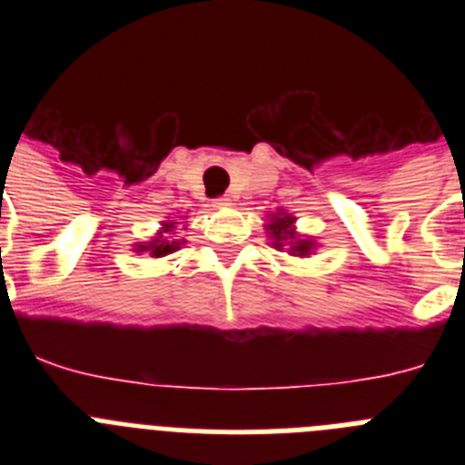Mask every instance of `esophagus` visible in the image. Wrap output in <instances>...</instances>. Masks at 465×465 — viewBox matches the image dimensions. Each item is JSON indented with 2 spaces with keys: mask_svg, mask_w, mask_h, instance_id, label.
<instances>
[{
  "mask_svg": "<svg viewBox=\"0 0 465 465\" xmlns=\"http://www.w3.org/2000/svg\"><path fill=\"white\" fill-rule=\"evenodd\" d=\"M230 204H232L230 197H216V200H213V207H230Z\"/></svg>",
  "mask_w": 465,
  "mask_h": 465,
  "instance_id": "1",
  "label": "esophagus"
}]
</instances>
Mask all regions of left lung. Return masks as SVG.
<instances>
[{
  "mask_svg": "<svg viewBox=\"0 0 465 465\" xmlns=\"http://www.w3.org/2000/svg\"><path fill=\"white\" fill-rule=\"evenodd\" d=\"M293 216H289L283 209H279L277 213L270 216V223L265 225V230H268L270 240H272V246L279 249V252H282V249H289V253H293V256H310L312 249L316 246V242L300 240L298 232L293 230Z\"/></svg>",
  "mask_w": 465,
  "mask_h": 465,
  "instance_id": "1",
  "label": "left lung"
}]
</instances>
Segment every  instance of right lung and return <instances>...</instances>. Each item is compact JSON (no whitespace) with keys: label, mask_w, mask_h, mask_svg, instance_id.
Instances as JSON below:
<instances>
[{"label":"right lung","mask_w":465,"mask_h":465,"mask_svg":"<svg viewBox=\"0 0 465 465\" xmlns=\"http://www.w3.org/2000/svg\"><path fill=\"white\" fill-rule=\"evenodd\" d=\"M172 230H174V223H163V230H160L158 235H155L151 242H143V244H134V252L149 253L151 258H163V256H167V253L176 252L182 242L167 240V235H170Z\"/></svg>","instance_id":"1"}]
</instances>
